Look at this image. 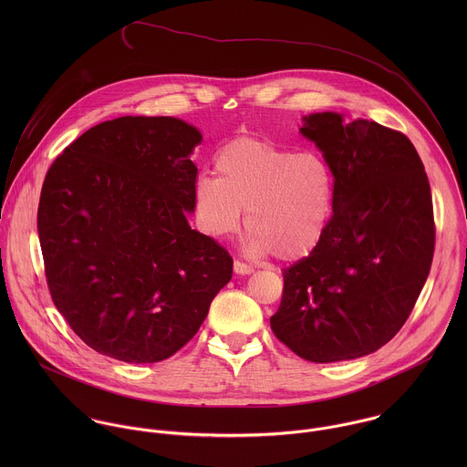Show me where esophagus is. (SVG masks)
Returning <instances> with one entry per match:
<instances>
[{
    "mask_svg": "<svg viewBox=\"0 0 467 467\" xmlns=\"http://www.w3.org/2000/svg\"><path fill=\"white\" fill-rule=\"evenodd\" d=\"M234 271L237 273V275H250V273H254V267L248 266V265H244L243 261H235L234 263Z\"/></svg>",
    "mask_w": 467,
    "mask_h": 467,
    "instance_id": "obj_1",
    "label": "esophagus"
}]
</instances>
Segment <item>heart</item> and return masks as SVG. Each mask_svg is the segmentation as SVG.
Wrapping results in <instances>:
<instances>
[{"label":"heart","instance_id":"b5f03b06","mask_svg":"<svg viewBox=\"0 0 467 467\" xmlns=\"http://www.w3.org/2000/svg\"><path fill=\"white\" fill-rule=\"evenodd\" d=\"M215 176L194 185L201 226L213 237L239 230L246 210L248 250L296 261L320 243L333 198L327 163L259 138H235L213 160Z\"/></svg>","mask_w":467,"mask_h":467}]
</instances>
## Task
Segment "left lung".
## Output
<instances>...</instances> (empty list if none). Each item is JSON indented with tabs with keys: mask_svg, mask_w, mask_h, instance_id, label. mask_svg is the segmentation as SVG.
Segmentation results:
<instances>
[{
	"mask_svg": "<svg viewBox=\"0 0 467 467\" xmlns=\"http://www.w3.org/2000/svg\"><path fill=\"white\" fill-rule=\"evenodd\" d=\"M304 122L333 172V217L317 248L282 271L269 324L296 356L333 363L381 348L408 320L433 261V202L404 134L331 111Z\"/></svg>",
	"mask_w": 467,
	"mask_h": 467,
	"instance_id": "8db88e82",
	"label": "left lung"
}]
</instances>
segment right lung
<instances>
[{"mask_svg": "<svg viewBox=\"0 0 467 467\" xmlns=\"http://www.w3.org/2000/svg\"><path fill=\"white\" fill-rule=\"evenodd\" d=\"M201 133L120 117L71 141L47 172L37 232L52 300L93 350L156 363L200 331L234 261L192 230Z\"/></svg>", "mask_w": 467, "mask_h": 467, "instance_id": "right-lung-1", "label": "right lung"}]
</instances>
